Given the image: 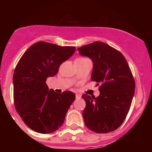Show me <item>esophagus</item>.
I'll use <instances>...</instances> for the list:
<instances>
[{"label": "esophagus", "mask_w": 152, "mask_h": 152, "mask_svg": "<svg viewBox=\"0 0 152 152\" xmlns=\"http://www.w3.org/2000/svg\"><path fill=\"white\" fill-rule=\"evenodd\" d=\"M76 99H79V98H81V95H80V94H76Z\"/></svg>", "instance_id": "obj_1"}]
</instances>
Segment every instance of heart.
I'll list each match as a JSON object with an SVG mask.
<instances>
[{
    "mask_svg": "<svg viewBox=\"0 0 152 152\" xmlns=\"http://www.w3.org/2000/svg\"><path fill=\"white\" fill-rule=\"evenodd\" d=\"M81 58V59H85V58Z\"/></svg>",
    "mask_w": 152,
    "mask_h": 152,
    "instance_id": "heart-1",
    "label": "heart"
}]
</instances>
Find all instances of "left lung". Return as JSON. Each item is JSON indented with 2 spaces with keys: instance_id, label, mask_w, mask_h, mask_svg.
<instances>
[{
  "instance_id": "8db88e82",
  "label": "left lung",
  "mask_w": 152,
  "mask_h": 152,
  "mask_svg": "<svg viewBox=\"0 0 152 152\" xmlns=\"http://www.w3.org/2000/svg\"><path fill=\"white\" fill-rule=\"evenodd\" d=\"M94 64L91 80L101 83L100 94L82 95L86 102L83 117L96 133L116 130L126 118L135 91V82L123 54L105 43L96 41L78 48Z\"/></svg>"
}]
</instances>
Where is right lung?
I'll return each mask as SVG.
<instances>
[{
    "label": "right lung",
    "instance_id": "obj_1",
    "mask_svg": "<svg viewBox=\"0 0 152 152\" xmlns=\"http://www.w3.org/2000/svg\"><path fill=\"white\" fill-rule=\"evenodd\" d=\"M74 46L43 41L29 47L15 67L13 77L15 109L29 128L41 134L55 132L64 124L76 96L66 91L48 89L47 78L58 74L63 62L74 53Z\"/></svg>",
    "mask_w": 152,
    "mask_h": 152
}]
</instances>
